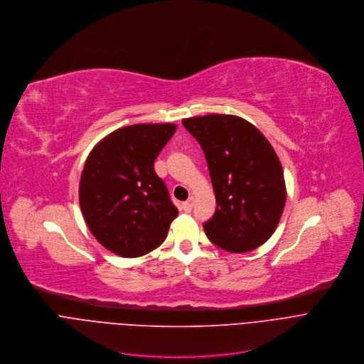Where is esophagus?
<instances>
[{
  "instance_id": "1",
  "label": "esophagus",
  "mask_w": 364,
  "mask_h": 364,
  "mask_svg": "<svg viewBox=\"0 0 364 364\" xmlns=\"http://www.w3.org/2000/svg\"><path fill=\"white\" fill-rule=\"evenodd\" d=\"M182 208H183L185 212H191L192 208H193V196H191L188 200H185V202L182 203Z\"/></svg>"
}]
</instances>
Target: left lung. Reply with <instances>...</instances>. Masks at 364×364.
I'll list each match as a JSON object with an SVG mask.
<instances>
[{"label": "left lung", "mask_w": 364, "mask_h": 364, "mask_svg": "<svg viewBox=\"0 0 364 364\" xmlns=\"http://www.w3.org/2000/svg\"><path fill=\"white\" fill-rule=\"evenodd\" d=\"M182 123L205 154L216 198V210L203 224L206 237L234 254L258 248L274 234L287 198L282 166L269 141L232 114Z\"/></svg>", "instance_id": "obj_1"}]
</instances>
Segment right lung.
<instances>
[{
	"label": "right lung",
	"instance_id": "add662e5",
	"mask_svg": "<svg viewBox=\"0 0 364 364\" xmlns=\"http://www.w3.org/2000/svg\"><path fill=\"white\" fill-rule=\"evenodd\" d=\"M176 124H132L114 130L90 152L79 188L85 221L109 251L141 257L158 248L178 215L155 159Z\"/></svg>",
	"mask_w": 364,
	"mask_h": 364
}]
</instances>
